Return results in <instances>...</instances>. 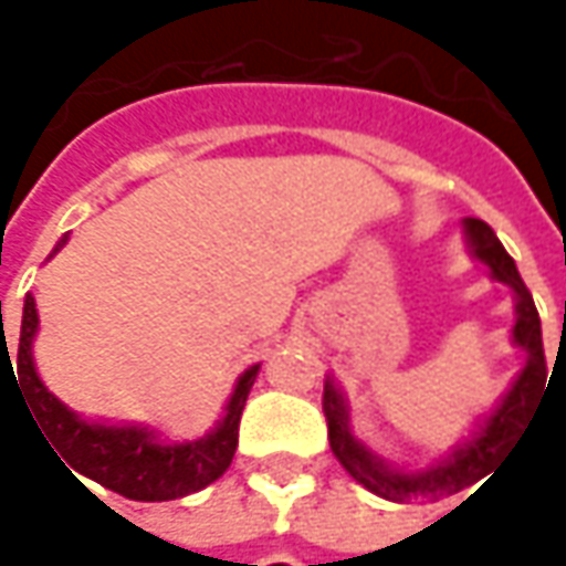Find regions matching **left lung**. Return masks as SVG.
Instances as JSON below:
<instances>
[{"label": "left lung", "mask_w": 566, "mask_h": 566, "mask_svg": "<svg viewBox=\"0 0 566 566\" xmlns=\"http://www.w3.org/2000/svg\"><path fill=\"white\" fill-rule=\"evenodd\" d=\"M467 239L472 254L489 264L491 276L497 283H507L513 290V302H516V324H513V343L526 353V365L520 371V378L513 380L507 397L497 402V409L491 412L485 424L469 438L467 444H460L450 460L438 463V467L419 469V472H400L390 469L380 457H375L368 447L361 444L359 438L349 428V409L339 394V387L327 378L324 384V416H327V438H331V450L337 457L343 469L365 485L375 491L378 497L387 501H409V497H441V494H457V491L475 485L479 479H485V472L501 463V457L511 450L516 434L526 428V419L533 412L538 397L545 394V380H548V368H545V346H542V321L535 312L533 293L526 290L523 276L516 271L513 258L497 242L494 229L485 220L467 217Z\"/></svg>", "instance_id": "left-lung-1"}]
</instances>
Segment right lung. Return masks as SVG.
Wrapping results in <instances>:
<instances>
[{"instance_id":"add662e5","label":"right lung","mask_w":566,"mask_h":566,"mask_svg":"<svg viewBox=\"0 0 566 566\" xmlns=\"http://www.w3.org/2000/svg\"><path fill=\"white\" fill-rule=\"evenodd\" d=\"M69 242V235L55 245V251ZM53 251V254H55ZM36 302L33 295L24 298V315H21V339L18 353L9 356V343L2 334L0 343V375L2 361L14 375L18 394L24 397V406L36 416L43 428V441L53 444L69 472L77 471L84 479H94L103 489L116 491L122 497L132 501H176L201 491L210 482H217L232 463V453L239 447V419L249 400V390L258 368L251 365L242 378L235 380V390L227 402V416L217 422V428L186 444H166L150 428L142 424H103L87 422L77 412H72L62 400L43 387V380L33 368V337H36ZM0 327H2V302H0ZM15 359V368H10V359ZM77 479V476H75Z\"/></svg>"}]
</instances>
